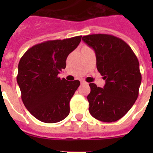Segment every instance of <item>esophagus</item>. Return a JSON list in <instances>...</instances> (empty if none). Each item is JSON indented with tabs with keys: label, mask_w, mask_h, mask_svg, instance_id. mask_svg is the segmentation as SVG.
Returning a JSON list of instances; mask_svg holds the SVG:
<instances>
[{
	"label": "esophagus",
	"mask_w": 153,
	"mask_h": 153,
	"mask_svg": "<svg viewBox=\"0 0 153 153\" xmlns=\"http://www.w3.org/2000/svg\"><path fill=\"white\" fill-rule=\"evenodd\" d=\"M81 84H86V81H84V80H81Z\"/></svg>",
	"instance_id": "obj_1"
}]
</instances>
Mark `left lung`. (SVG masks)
I'll use <instances>...</instances> for the list:
<instances>
[{
    "label": "left lung",
    "instance_id": "8db88e82",
    "mask_svg": "<svg viewBox=\"0 0 153 153\" xmlns=\"http://www.w3.org/2000/svg\"><path fill=\"white\" fill-rule=\"evenodd\" d=\"M82 40L95 50L97 69L106 81L104 88L89 84V112L103 122L118 121L138 98L141 83L138 58L125 41L114 35L95 34Z\"/></svg>",
    "mask_w": 153,
    "mask_h": 153
}]
</instances>
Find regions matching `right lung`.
I'll use <instances>...</instances> for the list:
<instances>
[{"instance_id": "right-lung-1", "label": "right lung", "mask_w": 153, "mask_h": 153, "mask_svg": "<svg viewBox=\"0 0 153 153\" xmlns=\"http://www.w3.org/2000/svg\"><path fill=\"white\" fill-rule=\"evenodd\" d=\"M81 37L44 41L29 48L20 60L17 82L21 99L29 112L42 122H59L69 114V101L80 81L61 79L58 75L66 68L67 58Z\"/></svg>"}]
</instances>
